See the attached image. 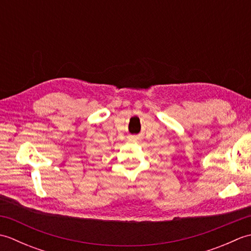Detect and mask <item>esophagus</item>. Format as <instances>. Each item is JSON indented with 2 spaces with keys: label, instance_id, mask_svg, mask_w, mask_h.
<instances>
[{
  "label": "esophagus",
  "instance_id": "esophagus-1",
  "mask_svg": "<svg viewBox=\"0 0 251 251\" xmlns=\"http://www.w3.org/2000/svg\"><path fill=\"white\" fill-rule=\"evenodd\" d=\"M138 139H139V138H138L137 136H130V137H129V140H130V141H137Z\"/></svg>",
  "mask_w": 251,
  "mask_h": 251
}]
</instances>
